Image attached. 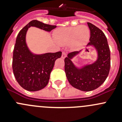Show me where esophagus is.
<instances>
[{"label":"esophagus","mask_w":122,"mask_h":122,"mask_svg":"<svg viewBox=\"0 0 122 122\" xmlns=\"http://www.w3.org/2000/svg\"><path fill=\"white\" fill-rule=\"evenodd\" d=\"M66 56H67V54H66V52H62V55H61V58H63V59H64L66 57Z\"/></svg>","instance_id":"obj_1"}]
</instances>
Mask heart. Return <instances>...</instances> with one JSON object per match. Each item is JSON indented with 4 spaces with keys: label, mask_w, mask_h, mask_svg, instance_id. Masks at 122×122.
Instances as JSON below:
<instances>
[{
    "label": "heart",
    "mask_w": 122,
    "mask_h": 122,
    "mask_svg": "<svg viewBox=\"0 0 122 122\" xmlns=\"http://www.w3.org/2000/svg\"><path fill=\"white\" fill-rule=\"evenodd\" d=\"M90 31L87 26L60 28L54 32L55 41L61 46L68 44L72 51H78L83 48L88 42Z\"/></svg>",
    "instance_id": "obj_1"
}]
</instances>
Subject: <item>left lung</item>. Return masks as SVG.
I'll return each mask as SVG.
<instances>
[{
	"mask_svg": "<svg viewBox=\"0 0 122 122\" xmlns=\"http://www.w3.org/2000/svg\"><path fill=\"white\" fill-rule=\"evenodd\" d=\"M90 30L88 47L93 46L97 53L96 61L78 67L71 60L81 51L69 53L64 60L65 72L70 84L74 88L90 92L100 87L107 77L110 68V52L105 35L99 28L87 22Z\"/></svg>",
	"mask_w": 122,
	"mask_h": 122,
	"instance_id": "8db88e82",
	"label": "left lung"
}]
</instances>
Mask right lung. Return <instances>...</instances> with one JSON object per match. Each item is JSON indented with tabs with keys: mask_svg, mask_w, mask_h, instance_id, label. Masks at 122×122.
Returning <instances> with one entry per match:
<instances>
[{
	"mask_svg": "<svg viewBox=\"0 0 122 122\" xmlns=\"http://www.w3.org/2000/svg\"><path fill=\"white\" fill-rule=\"evenodd\" d=\"M30 26L46 32L51 31L56 26L33 20L19 32L16 40L12 61L15 77L24 89L36 92L44 88L48 84L55 60L61 57L62 52L42 54L32 53L26 42L27 30Z\"/></svg>",
	"mask_w": 122,
	"mask_h": 122,
	"instance_id": "1",
	"label": "right lung"
}]
</instances>
